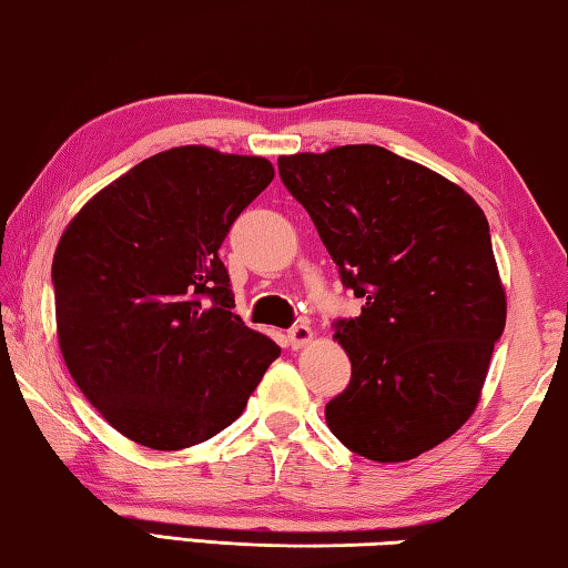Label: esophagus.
<instances>
[{
  "label": "esophagus",
  "mask_w": 568,
  "mask_h": 568,
  "mask_svg": "<svg viewBox=\"0 0 568 568\" xmlns=\"http://www.w3.org/2000/svg\"><path fill=\"white\" fill-rule=\"evenodd\" d=\"M313 341V331L307 328V325H293L291 331H287V345H291V348L295 351V348H303V345H307Z\"/></svg>",
  "instance_id": "1"
}]
</instances>
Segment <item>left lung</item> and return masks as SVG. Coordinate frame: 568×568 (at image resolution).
I'll return each instance as SVG.
<instances>
[{"instance_id": "left-lung-1", "label": "left lung", "mask_w": 568, "mask_h": 568, "mask_svg": "<svg viewBox=\"0 0 568 568\" xmlns=\"http://www.w3.org/2000/svg\"><path fill=\"white\" fill-rule=\"evenodd\" d=\"M277 170L363 301L333 325L351 383L325 406L328 428L378 464L426 454L470 418L506 325L484 210L378 145L297 152Z\"/></svg>"}]
</instances>
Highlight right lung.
<instances>
[{"mask_svg":"<svg viewBox=\"0 0 568 568\" xmlns=\"http://www.w3.org/2000/svg\"><path fill=\"white\" fill-rule=\"evenodd\" d=\"M265 158L185 145L100 190L52 263L67 368L112 428L180 450L243 413L281 348L233 313L217 250L271 185Z\"/></svg>","mask_w":568,"mask_h":568,"instance_id":"right-lung-1","label":"right lung"}]
</instances>
